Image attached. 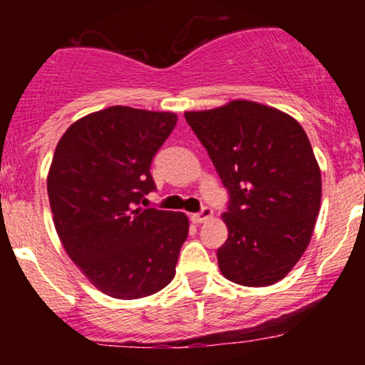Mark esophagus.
<instances>
[{"mask_svg": "<svg viewBox=\"0 0 365 365\" xmlns=\"http://www.w3.org/2000/svg\"><path fill=\"white\" fill-rule=\"evenodd\" d=\"M212 217V209L211 207H204L200 212H195V215H192V221L194 223H206L207 220H211Z\"/></svg>", "mask_w": 365, "mask_h": 365, "instance_id": "obj_1", "label": "esophagus"}]
</instances>
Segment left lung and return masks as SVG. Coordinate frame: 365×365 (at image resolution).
Listing matches in <instances>:
<instances>
[{
	"label": "left lung",
	"mask_w": 365,
	"mask_h": 365,
	"mask_svg": "<svg viewBox=\"0 0 365 365\" xmlns=\"http://www.w3.org/2000/svg\"><path fill=\"white\" fill-rule=\"evenodd\" d=\"M185 120L230 192L221 274L242 287L278 283L307 249L321 207L307 133L287 113L245 99L185 111Z\"/></svg>",
	"instance_id": "1"
}]
</instances>
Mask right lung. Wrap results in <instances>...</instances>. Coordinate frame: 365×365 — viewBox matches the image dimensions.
<instances>
[{"label":"right lung","mask_w":365,"mask_h":365,"mask_svg":"<svg viewBox=\"0 0 365 365\" xmlns=\"http://www.w3.org/2000/svg\"><path fill=\"white\" fill-rule=\"evenodd\" d=\"M168 111L111 106L72 123L48 173L54 228L86 278L113 299L170 284L188 235L183 212L142 207L150 161L177 125Z\"/></svg>","instance_id":"add662e5"}]
</instances>
